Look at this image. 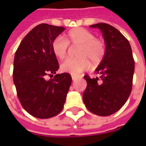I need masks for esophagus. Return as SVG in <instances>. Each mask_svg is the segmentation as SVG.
Returning <instances> with one entry per match:
<instances>
[{
  "mask_svg": "<svg viewBox=\"0 0 146 146\" xmlns=\"http://www.w3.org/2000/svg\"><path fill=\"white\" fill-rule=\"evenodd\" d=\"M76 76H74V75H72V79H73V80H74L76 79Z\"/></svg>",
  "mask_w": 146,
  "mask_h": 146,
  "instance_id": "obj_1",
  "label": "esophagus"
}]
</instances>
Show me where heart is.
Masks as SVG:
<instances>
[{
	"mask_svg": "<svg viewBox=\"0 0 146 146\" xmlns=\"http://www.w3.org/2000/svg\"><path fill=\"white\" fill-rule=\"evenodd\" d=\"M68 45H78L76 58H70L61 65L63 72L77 75L88 70L92 61L93 65L100 63L106 54L105 42L88 30L83 28L70 30L64 37H56L51 43V50L55 57L63 60L68 54Z\"/></svg>",
	"mask_w": 146,
	"mask_h": 146,
	"instance_id": "b5f03b06",
	"label": "heart"
}]
</instances>
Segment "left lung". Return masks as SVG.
<instances>
[{"label":"left lung","instance_id":"obj_1","mask_svg":"<svg viewBox=\"0 0 146 146\" xmlns=\"http://www.w3.org/2000/svg\"><path fill=\"white\" fill-rule=\"evenodd\" d=\"M98 28L106 43V54L95 73L100 76H84L87 88L83 101L87 109L98 116H106L117 112L131 92L135 60L129 41L119 30L107 23L94 24Z\"/></svg>","mask_w":146,"mask_h":146}]
</instances>
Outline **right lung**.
Masks as SVG:
<instances>
[{
    "label": "right lung",
    "instance_id": "1",
    "mask_svg": "<svg viewBox=\"0 0 146 146\" xmlns=\"http://www.w3.org/2000/svg\"><path fill=\"white\" fill-rule=\"evenodd\" d=\"M64 30L62 27L40 24L23 39L15 54L13 81L18 98L24 110L36 118H50L60 113L72 82L68 73L45 79L59 68L51 43Z\"/></svg>",
    "mask_w": 146,
    "mask_h": 146
}]
</instances>
